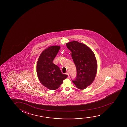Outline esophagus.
<instances>
[{"label": "esophagus", "instance_id": "1", "mask_svg": "<svg viewBox=\"0 0 127 127\" xmlns=\"http://www.w3.org/2000/svg\"><path fill=\"white\" fill-rule=\"evenodd\" d=\"M66 74L68 75V76H69V72H68V71H67V72H66Z\"/></svg>", "mask_w": 127, "mask_h": 127}]
</instances>
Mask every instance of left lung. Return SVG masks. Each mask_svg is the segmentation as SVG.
Here are the masks:
<instances>
[{"label": "left lung", "mask_w": 127, "mask_h": 127, "mask_svg": "<svg viewBox=\"0 0 127 127\" xmlns=\"http://www.w3.org/2000/svg\"><path fill=\"white\" fill-rule=\"evenodd\" d=\"M71 51V57L75 63L77 75L72 80L76 87L84 89L92 83L97 71V62L92 50L84 44L74 41L66 44Z\"/></svg>", "instance_id": "1"}]
</instances>
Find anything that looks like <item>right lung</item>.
Masks as SVG:
<instances>
[{"label": "right lung", "instance_id": "obj_1", "mask_svg": "<svg viewBox=\"0 0 127 127\" xmlns=\"http://www.w3.org/2000/svg\"><path fill=\"white\" fill-rule=\"evenodd\" d=\"M60 49L58 46L48 48L40 55L37 64V73L40 82L52 90L57 89L68 77L53 63Z\"/></svg>", "mask_w": 127, "mask_h": 127}]
</instances>
